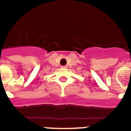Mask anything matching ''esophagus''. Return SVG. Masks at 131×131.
I'll list each match as a JSON object with an SVG mask.
<instances>
[{"label":"esophagus","instance_id":"34e87169","mask_svg":"<svg viewBox=\"0 0 131 131\" xmlns=\"http://www.w3.org/2000/svg\"><path fill=\"white\" fill-rule=\"evenodd\" d=\"M62 68H63V69H65V68H67V67H66V66H62Z\"/></svg>","mask_w":131,"mask_h":131}]
</instances>
